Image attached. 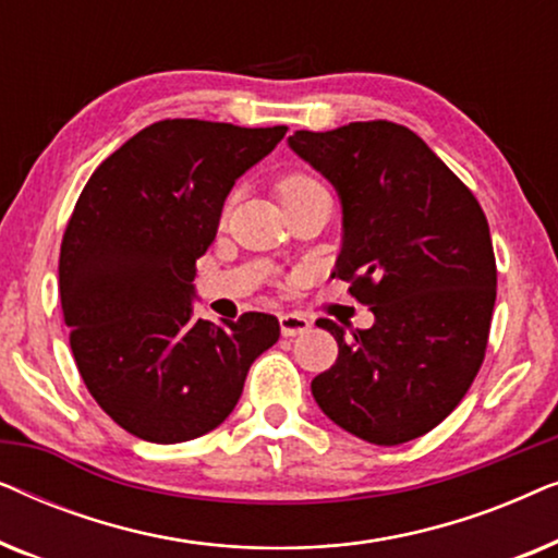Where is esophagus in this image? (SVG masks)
I'll use <instances>...</instances> for the list:
<instances>
[{"instance_id":"1","label":"esophagus","mask_w":558,"mask_h":558,"mask_svg":"<svg viewBox=\"0 0 558 558\" xmlns=\"http://www.w3.org/2000/svg\"><path fill=\"white\" fill-rule=\"evenodd\" d=\"M279 327L284 338H296V335L310 330V319L304 315H296V312H287V315L279 317Z\"/></svg>"}]
</instances>
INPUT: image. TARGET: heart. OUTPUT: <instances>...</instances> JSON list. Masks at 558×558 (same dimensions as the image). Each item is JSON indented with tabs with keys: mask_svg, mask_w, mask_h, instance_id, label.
I'll return each mask as SVG.
<instances>
[{
	"mask_svg": "<svg viewBox=\"0 0 558 558\" xmlns=\"http://www.w3.org/2000/svg\"><path fill=\"white\" fill-rule=\"evenodd\" d=\"M315 190H325V187H323V182H319L317 178H312V174H307V172H289L277 182V193L284 205L296 201V197L307 195V193H315Z\"/></svg>",
	"mask_w": 558,
	"mask_h": 558,
	"instance_id": "obj_1",
	"label": "heart"
}]
</instances>
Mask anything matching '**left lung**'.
Returning a JSON list of instances; mask_svg holds the SVG:
<instances>
[{"label": "left lung", "instance_id": "left-lung-1", "mask_svg": "<svg viewBox=\"0 0 558 558\" xmlns=\"http://www.w3.org/2000/svg\"><path fill=\"white\" fill-rule=\"evenodd\" d=\"M289 147L342 203L332 277L368 304L371 330L317 319L338 361L312 380L317 407L371 445H403L452 414L483 365L495 307V254L470 187L393 121L294 132Z\"/></svg>", "mask_w": 558, "mask_h": 558}]
</instances>
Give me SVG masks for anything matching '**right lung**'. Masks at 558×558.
<instances>
[{"mask_svg": "<svg viewBox=\"0 0 558 558\" xmlns=\"http://www.w3.org/2000/svg\"><path fill=\"white\" fill-rule=\"evenodd\" d=\"M287 126L157 121L106 157L60 243V304L71 350L98 407L134 437H203L241 399L251 363L279 319H195V262L218 233L235 180Z\"/></svg>", "mask_w": 558, "mask_h": 558, "instance_id": "obj_1", "label": "right lung"}]
</instances>
